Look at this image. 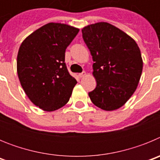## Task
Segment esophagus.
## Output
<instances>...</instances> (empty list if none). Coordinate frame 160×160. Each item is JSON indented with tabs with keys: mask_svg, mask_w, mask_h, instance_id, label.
Here are the masks:
<instances>
[{
	"mask_svg": "<svg viewBox=\"0 0 160 160\" xmlns=\"http://www.w3.org/2000/svg\"><path fill=\"white\" fill-rule=\"evenodd\" d=\"M78 76L80 78H82V77H84V76H86V72H82V73H80L78 74Z\"/></svg>",
	"mask_w": 160,
	"mask_h": 160,
	"instance_id": "1",
	"label": "esophagus"
}]
</instances>
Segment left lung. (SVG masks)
<instances>
[{"mask_svg":"<svg viewBox=\"0 0 160 160\" xmlns=\"http://www.w3.org/2000/svg\"><path fill=\"white\" fill-rule=\"evenodd\" d=\"M92 55L96 88L89 93L96 107L104 111L120 108L137 88L142 70L140 49L126 32L107 22H98L82 29Z\"/></svg>","mask_w":160,"mask_h":160,"instance_id":"obj_1","label":"left lung"}]
</instances>
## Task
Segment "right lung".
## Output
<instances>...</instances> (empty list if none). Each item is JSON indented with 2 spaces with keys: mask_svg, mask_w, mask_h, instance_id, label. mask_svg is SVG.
Returning <instances> with one entry per match:
<instances>
[{
  "mask_svg": "<svg viewBox=\"0 0 160 160\" xmlns=\"http://www.w3.org/2000/svg\"><path fill=\"white\" fill-rule=\"evenodd\" d=\"M79 29L66 24L48 23L32 32L20 46L18 78L35 106L53 111L68 102L77 81L68 72L65 52Z\"/></svg>",
  "mask_w": 160,
  "mask_h": 160,
  "instance_id": "add662e5",
  "label": "right lung"
}]
</instances>
